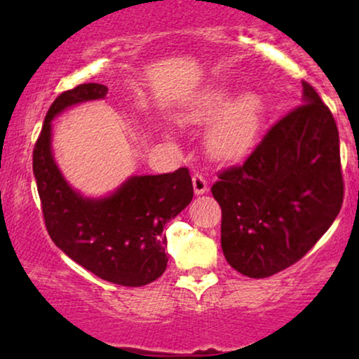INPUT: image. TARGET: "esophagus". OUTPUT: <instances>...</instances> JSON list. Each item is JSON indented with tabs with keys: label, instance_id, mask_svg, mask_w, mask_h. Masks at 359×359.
Returning a JSON list of instances; mask_svg holds the SVG:
<instances>
[{
	"label": "esophagus",
	"instance_id": "esophagus-1",
	"mask_svg": "<svg viewBox=\"0 0 359 359\" xmlns=\"http://www.w3.org/2000/svg\"><path fill=\"white\" fill-rule=\"evenodd\" d=\"M193 188H194V193L198 196L208 193L209 186H208V181H205L204 176H201V175L193 176Z\"/></svg>",
	"mask_w": 359,
	"mask_h": 359
}]
</instances>
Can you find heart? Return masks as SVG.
<instances>
[{
  "mask_svg": "<svg viewBox=\"0 0 359 359\" xmlns=\"http://www.w3.org/2000/svg\"><path fill=\"white\" fill-rule=\"evenodd\" d=\"M186 122L208 124V151L219 161H237L257 144L263 121V101L257 93H243L233 100L229 86L209 88L183 114Z\"/></svg>",
  "mask_w": 359,
  "mask_h": 359,
  "instance_id": "b5f03b06",
  "label": "heart"
}]
</instances>
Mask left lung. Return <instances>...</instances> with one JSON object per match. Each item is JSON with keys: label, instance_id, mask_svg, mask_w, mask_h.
Instances as JSON below:
<instances>
[{"label": "left lung", "instance_id": "8db88e82", "mask_svg": "<svg viewBox=\"0 0 359 359\" xmlns=\"http://www.w3.org/2000/svg\"><path fill=\"white\" fill-rule=\"evenodd\" d=\"M302 88V104L212 186L222 208L224 257L248 278L273 276L299 262L341 209L335 119L309 83Z\"/></svg>", "mask_w": 359, "mask_h": 359}]
</instances>
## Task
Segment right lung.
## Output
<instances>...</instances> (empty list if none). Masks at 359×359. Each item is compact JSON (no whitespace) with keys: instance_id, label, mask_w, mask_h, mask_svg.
<instances>
[{"instance_id":"add662e5","label":"right lung","mask_w":359,"mask_h":359,"mask_svg":"<svg viewBox=\"0 0 359 359\" xmlns=\"http://www.w3.org/2000/svg\"><path fill=\"white\" fill-rule=\"evenodd\" d=\"M107 88L85 83L62 93L48 109L34 147L32 168L47 232L73 262L104 281L127 287L154 283L166 269L165 225L193 199L188 168L130 176L111 194L86 198L55 163L52 121L68 107L104 100Z\"/></svg>"}]
</instances>
